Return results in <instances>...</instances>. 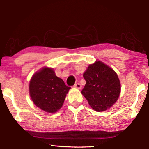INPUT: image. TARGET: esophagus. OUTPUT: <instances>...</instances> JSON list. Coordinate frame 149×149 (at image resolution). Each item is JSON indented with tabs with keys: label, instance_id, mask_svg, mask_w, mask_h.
<instances>
[{
	"label": "esophagus",
	"instance_id": "obj_1",
	"mask_svg": "<svg viewBox=\"0 0 149 149\" xmlns=\"http://www.w3.org/2000/svg\"><path fill=\"white\" fill-rule=\"evenodd\" d=\"M74 87H75V88H77V89H81V88L82 87V86H81V85L80 84H79V83H77V84H75L74 85Z\"/></svg>",
	"mask_w": 149,
	"mask_h": 149
}]
</instances>
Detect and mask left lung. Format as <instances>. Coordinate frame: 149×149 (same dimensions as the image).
<instances>
[{
    "label": "left lung",
    "instance_id": "obj_1",
    "mask_svg": "<svg viewBox=\"0 0 149 149\" xmlns=\"http://www.w3.org/2000/svg\"><path fill=\"white\" fill-rule=\"evenodd\" d=\"M86 81L81 93L93 109L103 112L117 101L121 85L114 70L100 61L90 64L84 72Z\"/></svg>",
    "mask_w": 149,
    "mask_h": 149
}]
</instances>
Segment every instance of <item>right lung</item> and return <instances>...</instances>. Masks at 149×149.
<instances>
[{"mask_svg": "<svg viewBox=\"0 0 149 149\" xmlns=\"http://www.w3.org/2000/svg\"><path fill=\"white\" fill-rule=\"evenodd\" d=\"M71 87L58 77L52 68L45 67L33 75L29 83V95L37 107L49 113L57 112L64 104Z\"/></svg>", "mask_w": 149, "mask_h": 149, "instance_id": "right-lung-1", "label": "right lung"}]
</instances>
